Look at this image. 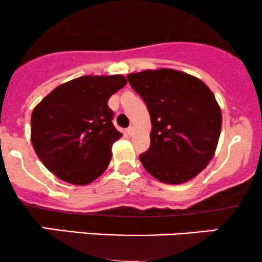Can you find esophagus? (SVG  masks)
<instances>
[{
	"mask_svg": "<svg viewBox=\"0 0 262 262\" xmlns=\"http://www.w3.org/2000/svg\"><path fill=\"white\" fill-rule=\"evenodd\" d=\"M134 132H135V128L132 127V126H130V127H128L127 130H126V134H127L128 136H134Z\"/></svg>",
	"mask_w": 262,
	"mask_h": 262,
	"instance_id": "obj_1",
	"label": "esophagus"
}]
</instances>
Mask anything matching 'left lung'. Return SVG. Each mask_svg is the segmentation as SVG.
<instances>
[{"label":"left lung","mask_w":262,"mask_h":262,"mask_svg":"<svg viewBox=\"0 0 262 262\" xmlns=\"http://www.w3.org/2000/svg\"><path fill=\"white\" fill-rule=\"evenodd\" d=\"M150 115V147L140 156L148 173L170 185L190 181L213 158L222 112L201 79L171 69L127 75Z\"/></svg>","instance_id":"1"}]
</instances>
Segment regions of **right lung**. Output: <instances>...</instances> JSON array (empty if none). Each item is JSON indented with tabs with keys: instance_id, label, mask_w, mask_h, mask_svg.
<instances>
[{
	"instance_id": "add662e5",
	"label": "right lung",
	"mask_w": 262,
	"mask_h": 262,
	"mask_svg": "<svg viewBox=\"0 0 262 262\" xmlns=\"http://www.w3.org/2000/svg\"><path fill=\"white\" fill-rule=\"evenodd\" d=\"M122 75L83 76L60 84L34 107L30 140L36 156L58 179L88 185L105 171L114 127L107 100L125 87Z\"/></svg>"
}]
</instances>
